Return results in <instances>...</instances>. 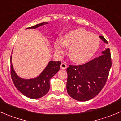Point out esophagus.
Wrapping results in <instances>:
<instances>
[{
    "label": "esophagus",
    "mask_w": 121,
    "mask_h": 121,
    "mask_svg": "<svg viewBox=\"0 0 121 121\" xmlns=\"http://www.w3.org/2000/svg\"><path fill=\"white\" fill-rule=\"evenodd\" d=\"M60 68L62 69H66L67 68V65L65 63L63 62L60 65Z\"/></svg>",
    "instance_id": "obj_1"
}]
</instances>
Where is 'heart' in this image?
I'll list each match as a JSON object with an SVG mask.
<instances>
[{"label":"heart","mask_w":121,"mask_h":121,"mask_svg":"<svg viewBox=\"0 0 121 121\" xmlns=\"http://www.w3.org/2000/svg\"><path fill=\"white\" fill-rule=\"evenodd\" d=\"M62 43L69 47L68 55L72 60L83 63L91 59L98 51L100 39L98 35L84 29H78L67 33L62 39ZM55 49L57 52L62 53V44L55 42Z\"/></svg>","instance_id":"heart-1"}]
</instances>
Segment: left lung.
<instances>
[{
	"label": "left lung",
	"mask_w": 121,
	"mask_h": 121,
	"mask_svg": "<svg viewBox=\"0 0 121 121\" xmlns=\"http://www.w3.org/2000/svg\"><path fill=\"white\" fill-rule=\"evenodd\" d=\"M99 38L106 43L104 36ZM102 55L81 65H69L66 69V89L69 96L79 101H87L96 96L104 88L112 66L109 48Z\"/></svg>",
	"instance_id": "left-lung-1"
}]
</instances>
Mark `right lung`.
Masks as SVG:
<instances>
[{
  "instance_id": "obj_1",
  "label": "right lung",
  "mask_w": 121,
  "mask_h": 121,
  "mask_svg": "<svg viewBox=\"0 0 121 121\" xmlns=\"http://www.w3.org/2000/svg\"><path fill=\"white\" fill-rule=\"evenodd\" d=\"M48 22H43L27 29H36ZM10 73L16 88L25 96L30 99H38L45 96L50 89V80L60 69L61 62L50 61L42 72L33 79H25L20 78L15 72L10 56Z\"/></svg>"
}]
</instances>
